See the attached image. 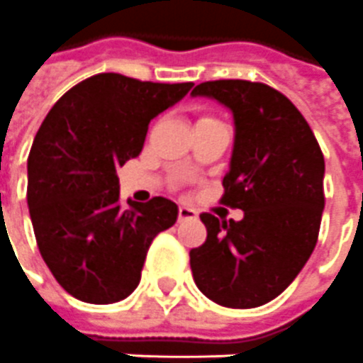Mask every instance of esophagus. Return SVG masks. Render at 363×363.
Wrapping results in <instances>:
<instances>
[{"mask_svg":"<svg viewBox=\"0 0 363 363\" xmlns=\"http://www.w3.org/2000/svg\"><path fill=\"white\" fill-rule=\"evenodd\" d=\"M177 218H179V220H187V218H197V211L191 209V207H186V205H182V207L177 209Z\"/></svg>","mask_w":363,"mask_h":363,"instance_id":"1","label":"esophagus"}]
</instances>
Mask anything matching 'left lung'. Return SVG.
Segmentation results:
<instances>
[{
  "mask_svg": "<svg viewBox=\"0 0 363 363\" xmlns=\"http://www.w3.org/2000/svg\"><path fill=\"white\" fill-rule=\"evenodd\" d=\"M235 119L223 203L242 220L203 213L207 240L189 252L199 291L230 309L259 307L287 289L315 250L325 209V158L309 123L274 87L246 79L203 82Z\"/></svg>",
  "mask_w": 363,
  "mask_h": 363,
  "instance_id": "1",
  "label": "left lung"
}]
</instances>
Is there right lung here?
I'll use <instances>...</instances> for the list:
<instances>
[{"label":"right lung","mask_w":363,"mask_h":363,"mask_svg":"<svg viewBox=\"0 0 363 363\" xmlns=\"http://www.w3.org/2000/svg\"><path fill=\"white\" fill-rule=\"evenodd\" d=\"M191 87L97 74L43 121L27 160V203L40 256L72 297L94 305L128 297L154 236L176 223L177 205L166 197L123 207L117 168L140 154L150 121Z\"/></svg>","instance_id":"right-lung-1"}]
</instances>
